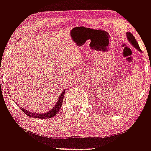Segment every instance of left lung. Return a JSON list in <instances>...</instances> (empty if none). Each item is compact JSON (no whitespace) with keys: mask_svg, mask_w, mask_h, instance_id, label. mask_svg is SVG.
<instances>
[{"mask_svg":"<svg viewBox=\"0 0 151 151\" xmlns=\"http://www.w3.org/2000/svg\"><path fill=\"white\" fill-rule=\"evenodd\" d=\"M126 35H127V39H128V40L129 41V42L131 43V44L134 47L136 48V50H138V51L141 52V50L140 49L139 45H138V42H137L136 38L133 37V35L131 34V32H126Z\"/></svg>","mask_w":151,"mask_h":151,"instance_id":"left-lung-1","label":"left lung"}]
</instances>
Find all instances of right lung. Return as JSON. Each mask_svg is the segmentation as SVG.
<instances>
[{"label": "right lung", "instance_id": "obj_1", "mask_svg": "<svg viewBox=\"0 0 151 151\" xmlns=\"http://www.w3.org/2000/svg\"><path fill=\"white\" fill-rule=\"evenodd\" d=\"M65 90H64L60 94V97H59L58 101H57L56 104L54 106V107L51 110H50L49 111L45 112V113H32V112L28 110H25L23 107H20V108L21 109V110L22 111L25 113L26 115L29 116L30 117H32V118H38V119H50V118H52L58 114V112H59V111L61 109L62 104V101H63V98L65 97Z\"/></svg>", "mask_w": 151, "mask_h": 151}]
</instances>
